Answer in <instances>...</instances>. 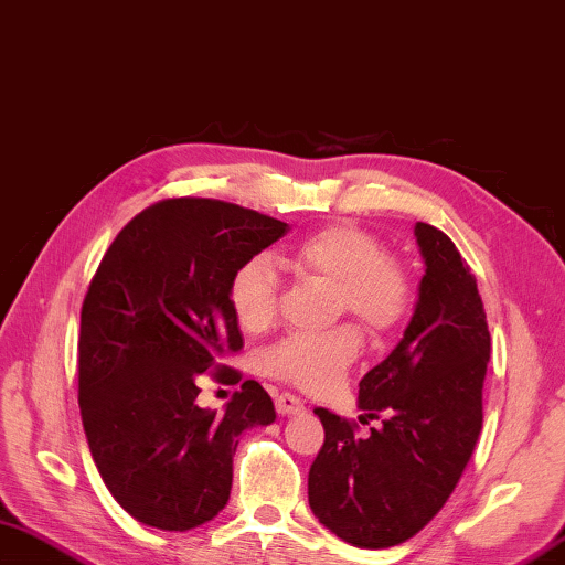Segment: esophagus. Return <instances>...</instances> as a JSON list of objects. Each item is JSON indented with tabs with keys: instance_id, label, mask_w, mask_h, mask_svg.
I'll return each instance as SVG.
<instances>
[{
	"instance_id": "1",
	"label": "esophagus",
	"mask_w": 565,
	"mask_h": 565,
	"mask_svg": "<svg viewBox=\"0 0 565 565\" xmlns=\"http://www.w3.org/2000/svg\"><path fill=\"white\" fill-rule=\"evenodd\" d=\"M275 409H278V414H299L305 412V402L292 393H280L275 395Z\"/></svg>"
}]
</instances>
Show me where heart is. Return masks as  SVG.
I'll return each instance as SVG.
<instances>
[{"label":"heart","instance_id":"obj_1","mask_svg":"<svg viewBox=\"0 0 565 565\" xmlns=\"http://www.w3.org/2000/svg\"><path fill=\"white\" fill-rule=\"evenodd\" d=\"M299 273L337 285V307L349 309L373 333L395 331L412 312L414 285L409 270L387 256L380 238L361 226L331 224L305 236L287 253ZM228 307L244 331H263L278 315L280 285L273 263L253 256L238 263L226 287ZM363 349L355 324L324 331H292L260 355L268 375L307 393H327L347 375Z\"/></svg>","mask_w":565,"mask_h":565}]
</instances>
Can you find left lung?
Returning <instances> with one entry per match:
<instances>
[{
	"label": "left lung",
	"instance_id": "obj_1",
	"mask_svg": "<svg viewBox=\"0 0 565 565\" xmlns=\"http://www.w3.org/2000/svg\"><path fill=\"white\" fill-rule=\"evenodd\" d=\"M427 273L405 337L359 383V424L324 407V444L309 468V508L347 544L387 548L412 539L458 486L482 427L490 331L476 275L454 241L417 222ZM359 417V422H365Z\"/></svg>",
	"mask_w": 565,
	"mask_h": 565
}]
</instances>
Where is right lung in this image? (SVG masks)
Listing matches in <instances>:
<instances>
[{
  "label": "right lung",
  "instance_id": "right-lung-1",
  "mask_svg": "<svg viewBox=\"0 0 565 565\" xmlns=\"http://www.w3.org/2000/svg\"><path fill=\"white\" fill-rule=\"evenodd\" d=\"M287 234L232 202L168 198L126 224L89 280L77 339V399L102 480L141 524L188 532L224 510L238 434L275 419L244 380L226 409L198 405L200 380L244 349L226 287L238 263Z\"/></svg>",
  "mask_w": 565,
  "mask_h": 565
}]
</instances>
